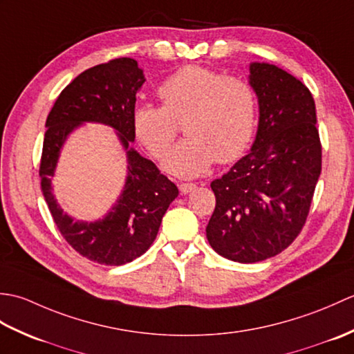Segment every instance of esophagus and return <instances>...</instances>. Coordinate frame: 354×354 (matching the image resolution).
<instances>
[{
    "label": "esophagus",
    "instance_id": "34e87169",
    "mask_svg": "<svg viewBox=\"0 0 354 354\" xmlns=\"http://www.w3.org/2000/svg\"><path fill=\"white\" fill-rule=\"evenodd\" d=\"M194 189H196V184H189V183H184V184H181L179 185V192H181L183 194H189V193H192Z\"/></svg>",
    "mask_w": 354,
    "mask_h": 354
}]
</instances>
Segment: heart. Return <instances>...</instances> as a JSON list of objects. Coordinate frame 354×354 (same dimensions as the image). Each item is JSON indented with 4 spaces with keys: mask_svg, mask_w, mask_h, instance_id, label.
<instances>
[{
    "mask_svg": "<svg viewBox=\"0 0 354 354\" xmlns=\"http://www.w3.org/2000/svg\"><path fill=\"white\" fill-rule=\"evenodd\" d=\"M164 106L142 102L132 112L137 138L161 158L186 120L185 140L165 156L162 167L179 178H196L216 160L231 162L245 153L255 131V93L242 77L187 65L160 86Z\"/></svg>",
    "mask_w": 354,
    "mask_h": 354,
    "instance_id": "heart-1",
    "label": "heart"
}]
</instances>
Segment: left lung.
<instances>
[{
	"instance_id": "left-lung-1",
	"label": "left lung",
	"mask_w": 354,
	"mask_h": 354,
	"mask_svg": "<svg viewBox=\"0 0 354 354\" xmlns=\"http://www.w3.org/2000/svg\"><path fill=\"white\" fill-rule=\"evenodd\" d=\"M248 84L259 102L251 150L212 183L214 213L207 239L222 257L266 260L286 250L309 214L321 175L317 109L309 89L268 62H251Z\"/></svg>"
}]
</instances>
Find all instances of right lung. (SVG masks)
Instances as JSON below:
<instances>
[{
    "instance_id": "right-lung-1",
    "label": "right lung",
    "mask_w": 354,
    "mask_h": 354,
    "mask_svg": "<svg viewBox=\"0 0 354 354\" xmlns=\"http://www.w3.org/2000/svg\"><path fill=\"white\" fill-rule=\"evenodd\" d=\"M137 61L120 57L84 71L57 97L47 117L41 158V190L61 234L84 257L108 266L126 265L145 254L162 216L179 194L178 187L132 147V112L145 85ZM86 122L116 131L127 156V179L110 212L95 221H76L52 193L50 178L69 135Z\"/></svg>"
}]
</instances>
